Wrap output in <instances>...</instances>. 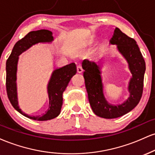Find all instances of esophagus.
<instances>
[{
    "instance_id": "esophagus-1",
    "label": "esophagus",
    "mask_w": 155,
    "mask_h": 155,
    "mask_svg": "<svg viewBox=\"0 0 155 155\" xmlns=\"http://www.w3.org/2000/svg\"><path fill=\"white\" fill-rule=\"evenodd\" d=\"M76 69H77V72L79 73V74H81V73H82V71H83V68H82V67H81V65H78Z\"/></svg>"
}]
</instances>
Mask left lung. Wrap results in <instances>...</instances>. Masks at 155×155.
I'll return each mask as SVG.
<instances>
[{"instance_id":"left-lung-1","label":"left lung","mask_w":155,"mask_h":155,"mask_svg":"<svg viewBox=\"0 0 155 155\" xmlns=\"http://www.w3.org/2000/svg\"><path fill=\"white\" fill-rule=\"evenodd\" d=\"M109 42L112 45H117V50L126 60L132 74L127 87L129 97L127 100L118 105L109 104L104 96L100 65L85 59L82 62V68L84 70L83 76L92 111L102 118L114 119L128 113L139 103L143 92L146 65L136 41L118 28H115Z\"/></svg>"}]
</instances>
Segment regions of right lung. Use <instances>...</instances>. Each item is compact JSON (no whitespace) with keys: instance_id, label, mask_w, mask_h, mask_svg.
Listing matches in <instances>:
<instances>
[{"instance_id":"right-lung-1","label":"right lung","mask_w":155,"mask_h":155,"mask_svg":"<svg viewBox=\"0 0 155 155\" xmlns=\"http://www.w3.org/2000/svg\"><path fill=\"white\" fill-rule=\"evenodd\" d=\"M54 41L52 32L48 30L31 31L20 41H17L6 61V91L8 97L13 107L23 116L33 120L47 121L54 119L60 114L63 105V93L67 87L72 76L76 74V64L56 68L51 73L47 84L49 96V108L45 114L38 116H31L23 112L19 108L17 97V72L19 56L35 44L51 43Z\"/></svg>"}]
</instances>
